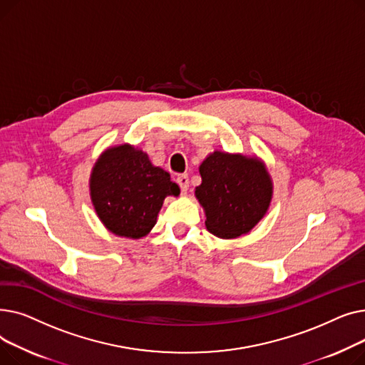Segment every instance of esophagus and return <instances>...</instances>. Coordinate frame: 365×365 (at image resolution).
<instances>
[{"mask_svg": "<svg viewBox=\"0 0 365 365\" xmlns=\"http://www.w3.org/2000/svg\"><path fill=\"white\" fill-rule=\"evenodd\" d=\"M176 182H178V185L180 186L182 194H186L187 189H189V179H187V175H179V176L176 178Z\"/></svg>", "mask_w": 365, "mask_h": 365, "instance_id": "1", "label": "esophagus"}]
</instances>
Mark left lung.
<instances>
[{
	"mask_svg": "<svg viewBox=\"0 0 365 365\" xmlns=\"http://www.w3.org/2000/svg\"><path fill=\"white\" fill-rule=\"evenodd\" d=\"M195 197L205 212L207 231L231 240L248 234L272 200V179L257 157L215 150L200 165Z\"/></svg>",
	"mask_w": 365,
	"mask_h": 365,
	"instance_id": "left-lung-1",
	"label": "left lung"
}]
</instances>
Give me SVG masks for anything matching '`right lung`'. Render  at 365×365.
<instances>
[{
  "label": "right lung",
  "mask_w": 365,
  "mask_h": 365,
  "mask_svg": "<svg viewBox=\"0 0 365 365\" xmlns=\"http://www.w3.org/2000/svg\"><path fill=\"white\" fill-rule=\"evenodd\" d=\"M179 194L168 173L128 143L106 149L91 170L90 197L96 213L118 237L139 240L148 235L165 197Z\"/></svg>",
  "instance_id": "right-lung-1"
}]
</instances>
